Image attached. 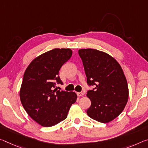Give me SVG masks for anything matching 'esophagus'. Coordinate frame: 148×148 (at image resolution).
<instances>
[{
    "label": "esophagus",
    "instance_id": "1",
    "mask_svg": "<svg viewBox=\"0 0 148 148\" xmlns=\"http://www.w3.org/2000/svg\"><path fill=\"white\" fill-rule=\"evenodd\" d=\"M77 95H78V97H80V96L84 95V93H82V92H78V93H77Z\"/></svg>",
    "mask_w": 148,
    "mask_h": 148
}]
</instances>
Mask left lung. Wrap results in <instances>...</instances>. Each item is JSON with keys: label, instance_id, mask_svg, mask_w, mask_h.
Returning <instances> with one entry per match:
<instances>
[{"label": "left lung", "instance_id": "1", "mask_svg": "<svg viewBox=\"0 0 148 148\" xmlns=\"http://www.w3.org/2000/svg\"><path fill=\"white\" fill-rule=\"evenodd\" d=\"M78 54L87 83L95 86L87 93L91 103L87 114L100 123H109L123 111L128 101V87L123 70L113 57L103 51L82 49Z\"/></svg>", "mask_w": 148, "mask_h": 148}]
</instances>
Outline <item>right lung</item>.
Returning <instances> with one entry per match:
<instances>
[{"mask_svg":"<svg viewBox=\"0 0 148 148\" xmlns=\"http://www.w3.org/2000/svg\"><path fill=\"white\" fill-rule=\"evenodd\" d=\"M72 55L70 49H52L34 58L23 74L21 103L29 116L42 126H53L64 121L76 102L74 91L55 88V82L62 84L58 72Z\"/></svg>","mask_w":148,"mask_h":148,"instance_id":"add662e5","label":"right lung"}]
</instances>
